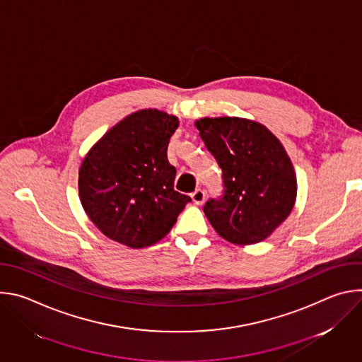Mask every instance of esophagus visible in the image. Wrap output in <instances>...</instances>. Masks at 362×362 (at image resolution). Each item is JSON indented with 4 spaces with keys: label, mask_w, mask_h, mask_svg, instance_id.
Here are the masks:
<instances>
[{
    "label": "esophagus",
    "mask_w": 362,
    "mask_h": 362,
    "mask_svg": "<svg viewBox=\"0 0 362 362\" xmlns=\"http://www.w3.org/2000/svg\"><path fill=\"white\" fill-rule=\"evenodd\" d=\"M204 199H206V193L202 189H196L192 193V200L194 202V204H203Z\"/></svg>",
    "instance_id": "obj_1"
}]
</instances>
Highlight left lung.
<instances>
[{"instance_id": "left-lung-1", "label": "left lung", "mask_w": 362, "mask_h": 362, "mask_svg": "<svg viewBox=\"0 0 362 362\" xmlns=\"http://www.w3.org/2000/svg\"><path fill=\"white\" fill-rule=\"evenodd\" d=\"M194 126L223 179V196L206 202V218L230 243L265 240L296 200V175L285 147L269 129L249 119L203 117Z\"/></svg>"}]
</instances>
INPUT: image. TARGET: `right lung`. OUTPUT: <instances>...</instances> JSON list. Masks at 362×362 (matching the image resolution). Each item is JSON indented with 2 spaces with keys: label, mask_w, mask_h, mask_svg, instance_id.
<instances>
[{
  "label": "right lung",
  "mask_w": 362,
  "mask_h": 362,
  "mask_svg": "<svg viewBox=\"0 0 362 362\" xmlns=\"http://www.w3.org/2000/svg\"><path fill=\"white\" fill-rule=\"evenodd\" d=\"M179 119L158 109L137 110L88 150L78 170V196L95 228L133 249L165 238L192 200L175 190L168 160Z\"/></svg>",
  "instance_id": "1"
}]
</instances>
